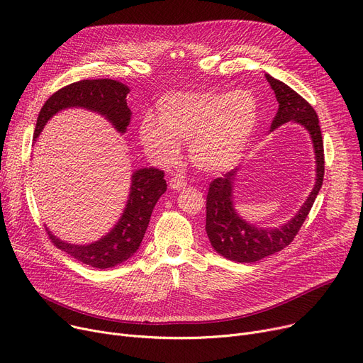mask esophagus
<instances>
[{"mask_svg": "<svg viewBox=\"0 0 363 363\" xmlns=\"http://www.w3.org/2000/svg\"><path fill=\"white\" fill-rule=\"evenodd\" d=\"M169 186L172 188V189H184L185 186H186V181H185V178L184 177H181V175H175V177H172L170 179H169Z\"/></svg>", "mask_w": 363, "mask_h": 363, "instance_id": "esophagus-1", "label": "esophagus"}]
</instances>
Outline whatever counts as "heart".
<instances>
[{
	"instance_id": "heart-1",
	"label": "heart",
	"mask_w": 363,
	"mask_h": 363,
	"mask_svg": "<svg viewBox=\"0 0 363 363\" xmlns=\"http://www.w3.org/2000/svg\"><path fill=\"white\" fill-rule=\"evenodd\" d=\"M257 101L250 92L174 91L157 101V116L144 114L140 140L157 164L170 166L188 143L189 159L203 172L235 166L257 126Z\"/></svg>"
}]
</instances>
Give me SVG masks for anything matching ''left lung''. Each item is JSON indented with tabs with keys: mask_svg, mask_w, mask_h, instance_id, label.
<instances>
[{
	"mask_svg": "<svg viewBox=\"0 0 363 363\" xmlns=\"http://www.w3.org/2000/svg\"><path fill=\"white\" fill-rule=\"evenodd\" d=\"M266 79L271 84L279 103L271 129L274 130L284 123L294 121L309 130L316 156V182L300 212L289 223L277 230H260L255 225L247 223L235 213L233 206V185L238 172L237 169L226 172L222 178L211 182L206 199L207 237L219 255L240 263L257 262L291 244L311 212L325 174L322 132L315 108L294 89L272 78L271 74H266Z\"/></svg>",
	"mask_w": 363,
	"mask_h": 363,
	"instance_id": "8db88e82",
	"label": "left lung"
}]
</instances>
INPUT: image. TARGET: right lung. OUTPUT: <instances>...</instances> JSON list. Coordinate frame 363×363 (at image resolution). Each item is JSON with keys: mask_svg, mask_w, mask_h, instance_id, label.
Segmentation results:
<instances>
[{"mask_svg": "<svg viewBox=\"0 0 363 363\" xmlns=\"http://www.w3.org/2000/svg\"><path fill=\"white\" fill-rule=\"evenodd\" d=\"M129 88L113 79H84L55 91L43 106L36 119L33 140L40 135L47 121L66 107H85L106 116L119 132L129 125L130 110L126 103ZM164 172L144 167L132 175L128 204L118 225L100 241L88 245L67 244L48 233L51 242L72 257L92 268H111L128 260L144 238L147 226L157 200L166 191Z\"/></svg>", "mask_w": 363, "mask_h": 363, "instance_id": "1", "label": "right lung"}]
</instances>
